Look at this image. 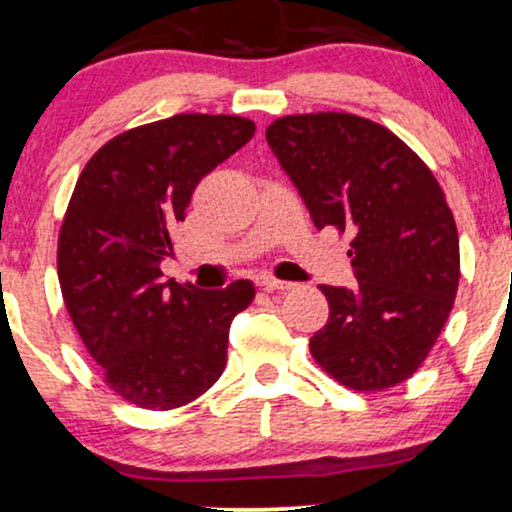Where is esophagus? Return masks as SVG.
Wrapping results in <instances>:
<instances>
[{
	"mask_svg": "<svg viewBox=\"0 0 512 512\" xmlns=\"http://www.w3.org/2000/svg\"><path fill=\"white\" fill-rule=\"evenodd\" d=\"M258 287L266 289V292H287V289H292L294 285L292 282H285V280H275V277H258Z\"/></svg>",
	"mask_w": 512,
	"mask_h": 512,
	"instance_id": "obj_1",
	"label": "esophagus"
}]
</instances>
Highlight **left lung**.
Masks as SVG:
<instances>
[{
	"label": "left lung",
	"mask_w": 512,
	"mask_h": 512,
	"mask_svg": "<svg viewBox=\"0 0 512 512\" xmlns=\"http://www.w3.org/2000/svg\"><path fill=\"white\" fill-rule=\"evenodd\" d=\"M266 140L318 230L349 232L353 289L320 285L311 337L327 375L356 391L408 380L444 330L460 280L456 220L432 170L394 132L351 113L285 116Z\"/></svg>",
	"instance_id": "left-lung-1"
}]
</instances>
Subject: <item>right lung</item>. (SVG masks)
<instances>
[{
	"label": "right lung",
	"instance_id": "right-lung-1",
	"mask_svg": "<svg viewBox=\"0 0 512 512\" xmlns=\"http://www.w3.org/2000/svg\"><path fill=\"white\" fill-rule=\"evenodd\" d=\"M242 116L180 113L106 142L82 168L59 235L61 294L104 380L125 401L170 410L225 370L249 280L197 289L163 280L173 230L204 175L254 137Z\"/></svg>",
	"mask_w": 512,
	"mask_h": 512
}]
</instances>
